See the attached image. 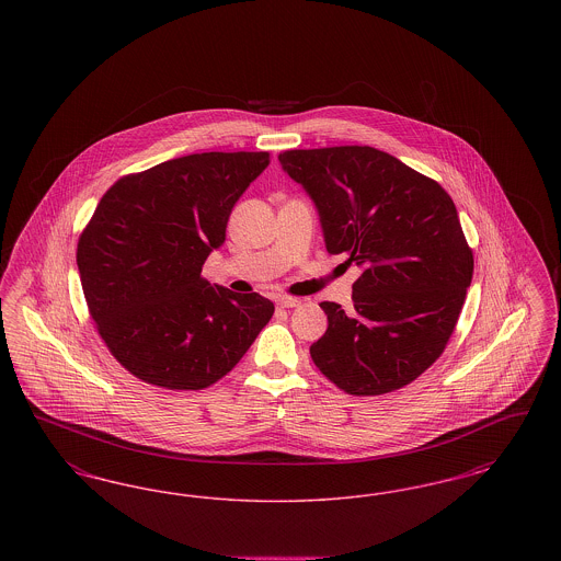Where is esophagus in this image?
<instances>
[{
	"instance_id": "esophagus-1",
	"label": "esophagus",
	"mask_w": 561,
	"mask_h": 561,
	"mask_svg": "<svg viewBox=\"0 0 561 561\" xmlns=\"http://www.w3.org/2000/svg\"><path fill=\"white\" fill-rule=\"evenodd\" d=\"M277 305L284 307V309H294L300 305V298H293V296H279L277 298Z\"/></svg>"
}]
</instances>
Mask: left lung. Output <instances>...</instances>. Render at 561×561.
<instances>
[{"mask_svg":"<svg viewBox=\"0 0 561 561\" xmlns=\"http://www.w3.org/2000/svg\"><path fill=\"white\" fill-rule=\"evenodd\" d=\"M279 163L320 214L325 250L364 268L351 311L321 302L313 364L351 396L401 389L442 355L471 286L453 197L374 147L294 149Z\"/></svg>","mask_w":561,"mask_h":561,"instance_id":"8db88e82","label":"left lung"}]
</instances>
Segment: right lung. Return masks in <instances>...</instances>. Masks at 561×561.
Returning a JSON list of instances; mask_svg holds the SVG:
<instances>
[{
	"instance_id": "obj_1",
	"label": "right lung",
	"mask_w": 561,
	"mask_h": 561,
	"mask_svg": "<svg viewBox=\"0 0 561 561\" xmlns=\"http://www.w3.org/2000/svg\"><path fill=\"white\" fill-rule=\"evenodd\" d=\"M271 161L267 151L193 153L119 179L78 243L81 288L113 357L165 389H204L229 373L275 307L210 284L202 267Z\"/></svg>"
}]
</instances>
